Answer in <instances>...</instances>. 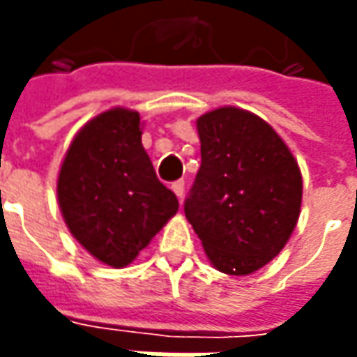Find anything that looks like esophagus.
I'll return each mask as SVG.
<instances>
[{
	"label": "esophagus",
	"instance_id": "obj_1",
	"mask_svg": "<svg viewBox=\"0 0 357 357\" xmlns=\"http://www.w3.org/2000/svg\"><path fill=\"white\" fill-rule=\"evenodd\" d=\"M171 188L174 190V195L178 197V199H183L185 197V181H174L171 185Z\"/></svg>",
	"mask_w": 357,
	"mask_h": 357
}]
</instances>
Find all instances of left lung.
<instances>
[{
    "label": "left lung",
    "mask_w": 357,
    "mask_h": 357,
    "mask_svg": "<svg viewBox=\"0 0 357 357\" xmlns=\"http://www.w3.org/2000/svg\"><path fill=\"white\" fill-rule=\"evenodd\" d=\"M197 129L202 160L186 220L216 270L252 274L280 252L298 222V162L266 121L236 107L202 115Z\"/></svg>",
    "instance_id": "left-lung-1"
}]
</instances>
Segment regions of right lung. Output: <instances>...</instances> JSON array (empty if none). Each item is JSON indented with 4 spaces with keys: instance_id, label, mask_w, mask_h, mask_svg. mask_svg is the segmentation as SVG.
Masks as SVG:
<instances>
[{
    "instance_id": "right-lung-1",
    "label": "right lung",
    "mask_w": 357,
    "mask_h": 357,
    "mask_svg": "<svg viewBox=\"0 0 357 357\" xmlns=\"http://www.w3.org/2000/svg\"><path fill=\"white\" fill-rule=\"evenodd\" d=\"M137 111H105L79 130L63 158L57 199L77 242L113 268L130 264L178 211L141 143Z\"/></svg>"
}]
</instances>
